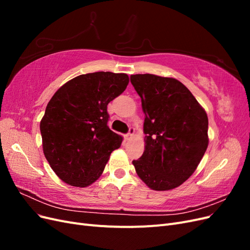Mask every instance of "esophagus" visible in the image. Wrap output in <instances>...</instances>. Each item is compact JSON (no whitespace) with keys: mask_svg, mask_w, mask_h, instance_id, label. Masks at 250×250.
Masks as SVG:
<instances>
[{"mask_svg":"<svg viewBox=\"0 0 250 250\" xmlns=\"http://www.w3.org/2000/svg\"><path fill=\"white\" fill-rule=\"evenodd\" d=\"M134 128H132V127H130L129 128V132H128L127 134H126V140H130L133 135H134Z\"/></svg>","mask_w":250,"mask_h":250,"instance_id":"obj_1","label":"esophagus"}]
</instances>
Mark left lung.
Returning <instances> with one entry per match:
<instances>
[{"label":"left lung","instance_id":"1","mask_svg":"<svg viewBox=\"0 0 250 250\" xmlns=\"http://www.w3.org/2000/svg\"><path fill=\"white\" fill-rule=\"evenodd\" d=\"M145 113V150L132 164L150 188L168 191L197 169L208 145L206 110L183 83L153 74L131 75Z\"/></svg>","mask_w":250,"mask_h":250}]
</instances>
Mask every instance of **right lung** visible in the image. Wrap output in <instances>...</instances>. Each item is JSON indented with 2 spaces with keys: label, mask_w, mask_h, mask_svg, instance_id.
Segmentation results:
<instances>
[{
  "label": "right lung",
  "mask_w": 250,
  "mask_h": 250,
  "mask_svg": "<svg viewBox=\"0 0 250 250\" xmlns=\"http://www.w3.org/2000/svg\"><path fill=\"white\" fill-rule=\"evenodd\" d=\"M128 82L124 73H88L67 81L51 98L41 121L42 150L65 184L85 188L95 183L121 146L123 138L107 126V105Z\"/></svg>",
  "instance_id": "obj_1"
}]
</instances>
